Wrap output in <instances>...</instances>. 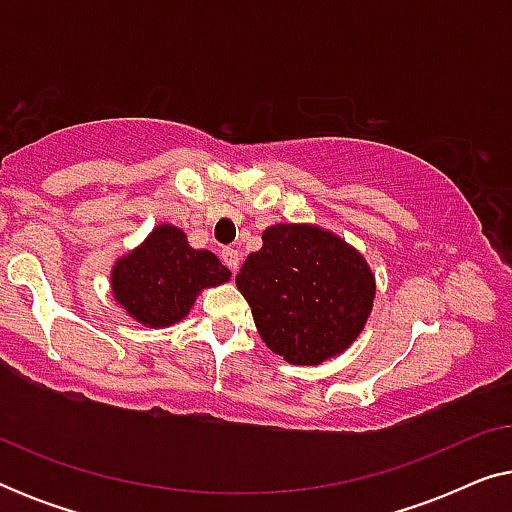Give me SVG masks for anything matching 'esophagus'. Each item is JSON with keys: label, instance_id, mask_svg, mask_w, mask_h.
<instances>
[{"label": "esophagus", "instance_id": "34e87169", "mask_svg": "<svg viewBox=\"0 0 512 512\" xmlns=\"http://www.w3.org/2000/svg\"><path fill=\"white\" fill-rule=\"evenodd\" d=\"M221 261L226 268L237 272V268H240V251H237L235 247H226L221 251Z\"/></svg>", "mask_w": 512, "mask_h": 512}]
</instances>
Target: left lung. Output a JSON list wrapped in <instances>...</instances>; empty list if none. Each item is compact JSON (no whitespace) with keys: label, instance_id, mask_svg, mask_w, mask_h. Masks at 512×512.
<instances>
[{"label":"left lung","instance_id":"1","mask_svg":"<svg viewBox=\"0 0 512 512\" xmlns=\"http://www.w3.org/2000/svg\"><path fill=\"white\" fill-rule=\"evenodd\" d=\"M256 328L293 366L342 354L366 326L375 275L359 251L310 223H277L235 277Z\"/></svg>","mask_w":512,"mask_h":512}]
</instances>
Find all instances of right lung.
Wrapping results in <instances>:
<instances>
[{
	"label": "right lung",
	"mask_w": 512,
	"mask_h": 512,
	"mask_svg": "<svg viewBox=\"0 0 512 512\" xmlns=\"http://www.w3.org/2000/svg\"><path fill=\"white\" fill-rule=\"evenodd\" d=\"M228 279L230 270L212 251L193 249L184 230L160 223L137 249L118 258L111 293L139 324L165 328L191 312L202 289Z\"/></svg>",
	"instance_id": "add662e5"
}]
</instances>
